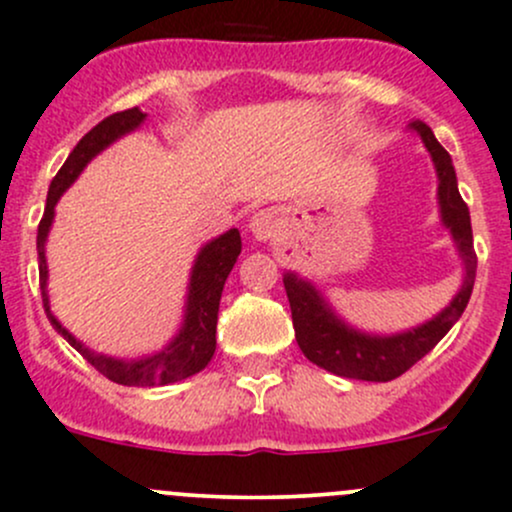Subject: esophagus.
Wrapping results in <instances>:
<instances>
[{
  "label": "esophagus",
  "mask_w": 512,
  "mask_h": 512,
  "mask_svg": "<svg viewBox=\"0 0 512 512\" xmlns=\"http://www.w3.org/2000/svg\"><path fill=\"white\" fill-rule=\"evenodd\" d=\"M275 225H277V218L275 213H270V210H260V213L252 215L250 220L252 235H255L257 240H267V237L275 232Z\"/></svg>",
  "instance_id": "1"
}]
</instances>
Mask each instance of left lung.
Wrapping results in <instances>:
<instances>
[{
	"mask_svg": "<svg viewBox=\"0 0 512 512\" xmlns=\"http://www.w3.org/2000/svg\"><path fill=\"white\" fill-rule=\"evenodd\" d=\"M411 128L421 136L423 146L431 153L438 173V203H441V218L446 227H451V235L456 240L458 252L466 265V280L461 292L456 294L451 304L443 309L438 317L411 332L396 334V337H369L334 317L309 282L299 280L297 275H285V289L292 309L294 337L299 349L312 364L332 371L337 376L361 381H391L409 371L418 359H423L443 337L448 329L458 322V317L466 309L471 299L473 282H476L478 257L473 250V230L471 213L458 193L456 170H453L451 156L446 148L436 141L431 128L423 121H411Z\"/></svg>",
	"mask_w": 512,
	"mask_h": 512,
	"instance_id": "left-lung-1",
	"label": "left lung"
}]
</instances>
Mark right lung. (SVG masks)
<instances>
[{"label": "right lung", "instance_id": "add662e5", "mask_svg": "<svg viewBox=\"0 0 512 512\" xmlns=\"http://www.w3.org/2000/svg\"><path fill=\"white\" fill-rule=\"evenodd\" d=\"M146 118V113L141 108H128V111H118L113 116L103 118L101 123H96L79 143L71 151V156L66 158V163L61 165L59 173L54 175L49 185V195H46V208L44 218L39 223V232H36V252H39V285H41V302H44V312L49 317V322L54 324L56 332L76 349L81 352L86 361L103 374L106 379L116 381L123 386H163L173 384V381L188 379V376L198 374L208 366V361L215 354V329H218V309H220V297H223V287L227 275H230L232 265H235L237 255L242 250L240 232L232 227L225 235H220L218 240H213L210 245H205L200 250L198 260H195L193 277H190V294H188V312H185V324L180 329L178 337L168 344V349H163L160 354L148 356V359L138 361H121L111 359V356L94 354L91 349H86L84 344L76 342L64 327L54 319L49 309V294H46V257H44V242L49 235L51 220H54V205L59 203V198L64 195V190L79 178V173L84 170V165L89 163L96 153H101L108 143H113L116 138H121L123 133L133 131V128L141 126V121Z\"/></svg>", "mask_w": 512, "mask_h": 512}]
</instances>
